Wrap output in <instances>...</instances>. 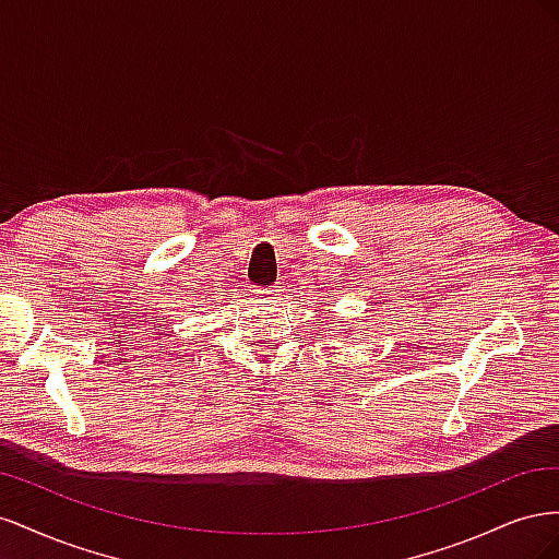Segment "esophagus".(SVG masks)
<instances>
[{
  "instance_id": "obj_1",
  "label": "esophagus",
  "mask_w": 559,
  "mask_h": 559,
  "mask_svg": "<svg viewBox=\"0 0 559 559\" xmlns=\"http://www.w3.org/2000/svg\"><path fill=\"white\" fill-rule=\"evenodd\" d=\"M257 294H259L261 300H273V298L280 296V289H277V286H267V289H259Z\"/></svg>"
}]
</instances>
